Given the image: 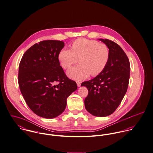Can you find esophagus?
Wrapping results in <instances>:
<instances>
[{
  "label": "esophagus",
  "instance_id": "1",
  "mask_svg": "<svg viewBox=\"0 0 153 153\" xmlns=\"http://www.w3.org/2000/svg\"><path fill=\"white\" fill-rule=\"evenodd\" d=\"M76 83H77V85L78 87H80L81 85V82H77Z\"/></svg>",
  "mask_w": 153,
  "mask_h": 153
}]
</instances>
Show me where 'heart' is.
<instances>
[{"label": "heart", "mask_w": 153, "mask_h": 153, "mask_svg": "<svg viewBox=\"0 0 153 153\" xmlns=\"http://www.w3.org/2000/svg\"><path fill=\"white\" fill-rule=\"evenodd\" d=\"M110 57L107 46L94 40L78 39L71 45V49L64 48L59 51L58 59L61 66L68 69L77 62L79 65L70 68L67 74L71 79L80 81L99 75L106 67Z\"/></svg>", "instance_id": "b5f03b06"}]
</instances>
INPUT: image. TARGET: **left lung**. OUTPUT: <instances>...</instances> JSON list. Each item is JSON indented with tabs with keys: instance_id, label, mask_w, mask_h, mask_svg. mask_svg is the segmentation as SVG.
Instances as JSON below:
<instances>
[{
	"instance_id": "left-lung-1",
	"label": "left lung",
	"mask_w": 153,
	"mask_h": 153,
	"mask_svg": "<svg viewBox=\"0 0 153 153\" xmlns=\"http://www.w3.org/2000/svg\"><path fill=\"white\" fill-rule=\"evenodd\" d=\"M99 40L108 48V63L101 73L81 85L88 91L85 100L87 111L94 116L105 117L117 109L126 93L130 66L126 54L119 45L108 39Z\"/></svg>"
}]
</instances>
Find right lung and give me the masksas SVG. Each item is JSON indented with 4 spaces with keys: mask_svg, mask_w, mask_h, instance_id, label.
Segmentation results:
<instances>
[{
    "mask_svg": "<svg viewBox=\"0 0 153 153\" xmlns=\"http://www.w3.org/2000/svg\"><path fill=\"white\" fill-rule=\"evenodd\" d=\"M62 41L44 40L26 51L20 62L18 82L22 94L36 115L53 119L66 108L67 99L77 88L65 73L58 54Z\"/></svg>",
    "mask_w": 153,
    "mask_h": 153,
    "instance_id": "add662e5",
    "label": "right lung"
}]
</instances>
